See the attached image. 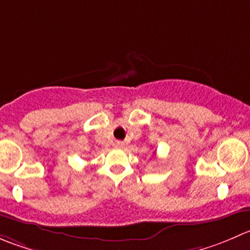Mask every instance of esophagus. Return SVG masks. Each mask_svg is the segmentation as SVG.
<instances>
[{
	"label": "esophagus",
	"instance_id": "34e87169",
	"mask_svg": "<svg viewBox=\"0 0 250 250\" xmlns=\"http://www.w3.org/2000/svg\"><path fill=\"white\" fill-rule=\"evenodd\" d=\"M123 145H125V143H123V142H116L115 143V146L117 147V149H122Z\"/></svg>",
	"mask_w": 250,
	"mask_h": 250
}]
</instances>
